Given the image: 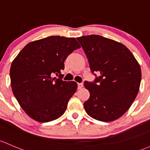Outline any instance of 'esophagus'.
<instances>
[{
  "mask_svg": "<svg viewBox=\"0 0 150 150\" xmlns=\"http://www.w3.org/2000/svg\"><path fill=\"white\" fill-rule=\"evenodd\" d=\"M84 86V84H83V83H78V89H81V88Z\"/></svg>",
  "mask_w": 150,
  "mask_h": 150,
  "instance_id": "1",
  "label": "esophagus"
}]
</instances>
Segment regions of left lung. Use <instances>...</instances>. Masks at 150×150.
<instances>
[{
	"label": "left lung",
	"mask_w": 150,
	"mask_h": 150,
	"mask_svg": "<svg viewBox=\"0 0 150 150\" xmlns=\"http://www.w3.org/2000/svg\"><path fill=\"white\" fill-rule=\"evenodd\" d=\"M85 52L93 82L85 81L89 98L84 103L86 113L100 121H115L122 116L135 100L141 83L139 64L122 43L100 35L77 38Z\"/></svg>",
	"instance_id": "obj_1"
}]
</instances>
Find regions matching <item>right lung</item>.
Returning a JSON list of instances; mask_svg holds the SVG:
<instances>
[{
    "instance_id": "add662e5",
    "label": "right lung",
    "mask_w": 150,
    "mask_h": 150,
    "mask_svg": "<svg viewBox=\"0 0 150 150\" xmlns=\"http://www.w3.org/2000/svg\"><path fill=\"white\" fill-rule=\"evenodd\" d=\"M81 46L75 38L50 36L28 43L12 62V92L32 119L49 122L60 118L77 89L75 81H63L64 61ZM58 75V79L53 77Z\"/></svg>"
}]
</instances>
